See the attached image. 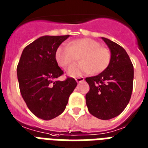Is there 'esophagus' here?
<instances>
[{
	"label": "esophagus",
	"instance_id": "34e87169",
	"mask_svg": "<svg viewBox=\"0 0 148 148\" xmlns=\"http://www.w3.org/2000/svg\"><path fill=\"white\" fill-rule=\"evenodd\" d=\"M75 80L77 83H82V82L84 81V77H78V78L75 79Z\"/></svg>",
	"mask_w": 148,
	"mask_h": 148
}]
</instances>
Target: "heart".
<instances>
[{"instance_id": "heart-1", "label": "heart", "mask_w": 148, "mask_h": 148, "mask_svg": "<svg viewBox=\"0 0 148 148\" xmlns=\"http://www.w3.org/2000/svg\"><path fill=\"white\" fill-rule=\"evenodd\" d=\"M79 58L81 62L70 66L67 71L71 77H79L90 73H102L110 63L111 53L110 49L90 38L74 40L69 46L61 45L55 52L56 61L62 69L68 68Z\"/></svg>"}]
</instances>
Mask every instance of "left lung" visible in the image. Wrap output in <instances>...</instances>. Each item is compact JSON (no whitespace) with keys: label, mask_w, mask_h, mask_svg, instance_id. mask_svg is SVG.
Masks as SVG:
<instances>
[{"label":"left lung","mask_w":148,"mask_h":148,"mask_svg":"<svg viewBox=\"0 0 148 148\" xmlns=\"http://www.w3.org/2000/svg\"><path fill=\"white\" fill-rule=\"evenodd\" d=\"M102 39L110 50V63L100 74L86 78L90 86L86 104L90 114L109 120L118 116L129 104L134 69L125 49L108 38Z\"/></svg>","instance_id":"8db88e82"}]
</instances>
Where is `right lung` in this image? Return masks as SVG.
Wrapping results in <instances>:
<instances>
[{"label":"right lung","instance_id":"right-lung-1","mask_svg":"<svg viewBox=\"0 0 148 148\" xmlns=\"http://www.w3.org/2000/svg\"><path fill=\"white\" fill-rule=\"evenodd\" d=\"M69 35H45L23 50L17 66L20 93L29 110L49 121L65 110L70 95L77 85L73 78L56 80L63 74L55 59L58 46Z\"/></svg>","mask_w":148,"mask_h":148}]
</instances>
